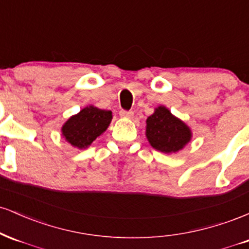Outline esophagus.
Masks as SVG:
<instances>
[{"mask_svg":"<svg viewBox=\"0 0 249 249\" xmlns=\"http://www.w3.org/2000/svg\"><path fill=\"white\" fill-rule=\"evenodd\" d=\"M119 115H121V117H123V118H131V117L133 116V112H132V111L122 110L121 112H119Z\"/></svg>","mask_w":249,"mask_h":249,"instance_id":"esophagus-1","label":"esophagus"}]
</instances>
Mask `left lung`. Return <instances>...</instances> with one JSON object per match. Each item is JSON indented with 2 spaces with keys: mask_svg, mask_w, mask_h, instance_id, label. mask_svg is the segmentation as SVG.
Here are the masks:
<instances>
[{
  "mask_svg": "<svg viewBox=\"0 0 249 249\" xmlns=\"http://www.w3.org/2000/svg\"><path fill=\"white\" fill-rule=\"evenodd\" d=\"M145 134L154 150L166 154L179 152L192 139L191 127L164 105L157 107L147 117Z\"/></svg>",
  "mask_w": 249,
  "mask_h": 249,
  "instance_id": "left-lung-1",
  "label": "left lung"
}]
</instances>
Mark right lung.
Instances as JSON below:
<instances>
[{
	"instance_id": "add662e5",
	"label": "right lung",
	"mask_w": 249,
	"mask_h": 249,
	"mask_svg": "<svg viewBox=\"0 0 249 249\" xmlns=\"http://www.w3.org/2000/svg\"><path fill=\"white\" fill-rule=\"evenodd\" d=\"M112 121L110 110H102L93 105L82 108L63 124L61 132L72 147L88 148L99 136L107 131Z\"/></svg>"
}]
</instances>
